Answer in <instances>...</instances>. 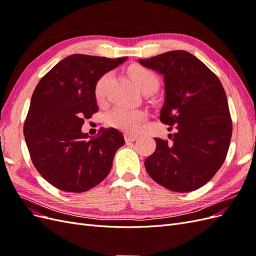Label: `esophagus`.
<instances>
[{"label": "esophagus", "mask_w": 256, "mask_h": 256, "mask_svg": "<svg viewBox=\"0 0 256 256\" xmlns=\"http://www.w3.org/2000/svg\"><path fill=\"white\" fill-rule=\"evenodd\" d=\"M138 138L136 134H125V140L126 142H134Z\"/></svg>", "instance_id": "esophagus-1"}]
</instances>
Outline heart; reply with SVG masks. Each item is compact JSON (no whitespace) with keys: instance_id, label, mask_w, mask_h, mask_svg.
<instances>
[{"instance_id":"obj_1","label":"heart","mask_w":256,"mask_h":256,"mask_svg":"<svg viewBox=\"0 0 256 256\" xmlns=\"http://www.w3.org/2000/svg\"><path fill=\"white\" fill-rule=\"evenodd\" d=\"M128 74L130 78L134 80V84L138 88V90H142L143 92H152L157 88L159 84L157 74L144 66L138 64L130 66L128 68ZM108 79H109V74H106L100 76L95 84L94 92L95 98L98 102H104L106 96L104 88ZM145 112L141 109H134V108L120 106L114 108L108 114L106 118L108 122L115 128L127 131V132H136L140 128L141 122L145 118Z\"/></svg>"}]
</instances>
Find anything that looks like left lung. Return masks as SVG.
I'll list each match as a JSON object with an SVG mask.
<instances>
[{
  "label": "left lung",
  "instance_id": "1",
  "mask_svg": "<svg viewBox=\"0 0 256 256\" xmlns=\"http://www.w3.org/2000/svg\"><path fill=\"white\" fill-rule=\"evenodd\" d=\"M138 62L164 74V104L161 122L172 142L154 138L156 150L145 168L157 184L171 191L189 192L207 184L226 160L232 118L220 80L203 62L182 50L168 51Z\"/></svg>",
  "mask_w": 256,
  "mask_h": 256
}]
</instances>
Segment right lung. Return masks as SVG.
<instances>
[{"label":"right lung","instance_id":"right-lung-1","mask_svg":"<svg viewBox=\"0 0 256 256\" xmlns=\"http://www.w3.org/2000/svg\"><path fill=\"white\" fill-rule=\"evenodd\" d=\"M126 60L72 54L38 82L23 129L34 166L56 188L85 192L110 173L116 150L125 144L122 134L102 128L92 138L81 128L98 111L97 80Z\"/></svg>","mask_w":256,"mask_h":256}]
</instances>
